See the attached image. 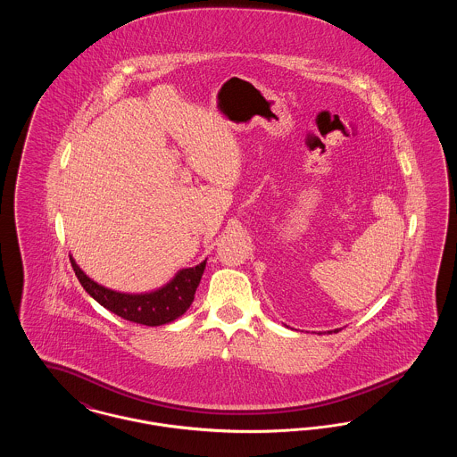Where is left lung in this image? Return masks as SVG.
Instances as JSON below:
<instances>
[{"label": "left lung", "instance_id": "8db88e82", "mask_svg": "<svg viewBox=\"0 0 457 457\" xmlns=\"http://www.w3.org/2000/svg\"><path fill=\"white\" fill-rule=\"evenodd\" d=\"M328 332H339V328H334V330H328Z\"/></svg>", "mask_w": 457, "mask_h": 457}]
</instances>
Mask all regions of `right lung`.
<instances>
[{
	"label": "right lung",
	"mask_w": 457,
	"mask_h": 457,
	"mask_svg": "<svg viewBox=\"0 0 457 457\" xmlns=\"http://www.w3.org/2000/svg\"><path fill=\"white\" fill-rule=\"evenodd\" d=\"M70 262L75 270V276L97 303L103 304L109 312L125 320L142 326L155 327L173 322L190 308L207 261L200 262L195 267L181 269L170 283L151 293L140 295L120 293L104 287L92 281L77 265L71 255Z\"/></svg>",
	"instance_id": "add662e5"
}]
</instances>
